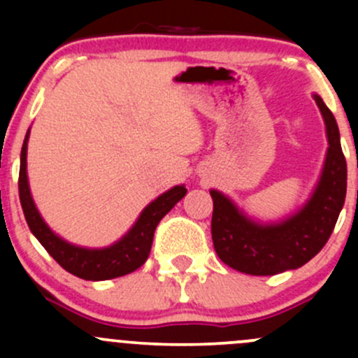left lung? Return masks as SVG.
I'll return each instance as SVG.
<instances>
[{
	"instance_id": "1",
	"label": "left lung",
	"mask_w": 358,
	"mask_h": 358,
	"mask_svg": "<svg viewBox=\"0 0 358 358\" xmlns=\"http://www.w3.org/2000/svg\"><path fill=\"white\" fill-rule=\"evenodd\" d=\"M326 122L327 152L308 201L280 222L248 216L229 196L211 189V236L216 255L230 268L249 275H275L308 263L326 246L346 197V161L333 112L313 93Z\"/></svg>"
}]
</instances>
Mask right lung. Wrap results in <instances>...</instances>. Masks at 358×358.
<instances>
[{
	"instance_id": "obj_1",
	"label": "right lung",
	"mask_w": 358,
	"mask_h": 358,
	"mask_svg": "<svg viewBox=\"0 0 358 358\" xmlns=\"http://www.w3.org/2000/svg\"><path fill=\"white\" fill-rule=\"evenodd\" d=\"M27 142L29 131L25 135L22 152H20V173H19V196L22 204L25 222L34 234L41 246L50 252L53 259L69 273L85 280H109L122 277L126 273L135 272L149 258L152 248L154 232L157 223L166 213L171 211L173 206L182 197H185V185H176L166 190L164 194L154 199L140 213L138 220L133 223L131 229L117 241L107 248H83L67 243L57 236L45 223L36 208L31 196L27 180Z\"/></svg>"
}]
</instances>
